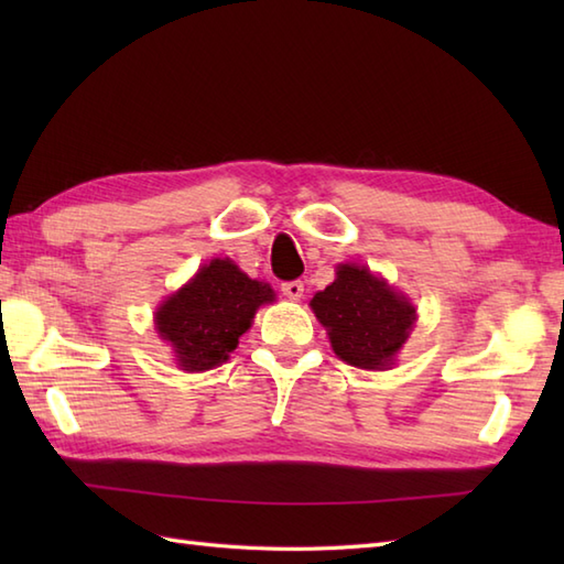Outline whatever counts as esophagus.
I'll use <instances>...</instances> for the list:
<instances>
[{
  "instance_id": "34e87169",
  "label": "esophagus",
  "mask_w": 564,
  "mask_h": 564,
  "mask_svg": "<svg viewBox=\"0 0 564 564\" xmlns=\"http://www.w3.org/2000/svg\"><path fill=\"white\" fill-rule=\"evenodd\" d=\"M281 291L285 297H291V301H301L305 293V285H303V281H283Z\"/></svg>"
}]
</instances>
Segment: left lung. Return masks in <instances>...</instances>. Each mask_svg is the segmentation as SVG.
I'll return each mask as SVG.
<instances>
[{
  "label": "left lung",
  "instance_id": "obj_1",
  "mask_svg": "<svg viewBox=\"0 0 564 564\" xmlns=\"http://www.w3.org/2000/svg\"><path fill=\"white\" fill-rule=\"evenodd\" d=\"M310 305L327 327L334 354L368 370L392 361L414 322V307L404 295L354 263H341L337 281L319 291Z\"/></svg>",
  "mask_w": 564,
  "mask_h": 564
}]
</instances>
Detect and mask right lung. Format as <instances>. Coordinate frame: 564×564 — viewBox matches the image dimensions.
Instances as JSON below:
<instances>
[{
    "mask_svg": "<svg viewBox=\"0 0 564 564\" xmlns=\"http://www.w3.org/2000/svg\"><path fill=\"white\" fill-rule=\"evenodd\" d=\"M273 301L271 285L251 281L230 259H213L158 310V329L184 370L227 361L257 307Z\"/></svg>",
    "mask_w": 564,
    "mask_h": 564,
    "instance_id": "obj_1",
    "label": "right lung"
}]
</instances>
